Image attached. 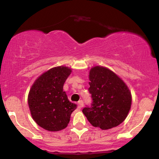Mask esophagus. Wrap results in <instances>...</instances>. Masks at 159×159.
<instances>
[{
	"label": "esophagus",
	"instance_id": "34e87169",
	"mask_svg": "<svg viewBox=\"0 0 159 159\" xmlns=\"http://www.w3.org/2000/svg\"><path fill=\"white\" fill-rule=\"evenodd\" d=\"M78 107H80V108H81V107H83L84 106V102L82 101V100H80V101H78Z\"/></svg>",
	"mask_w": 159,
	"mask_h": 159
}]
</instances>
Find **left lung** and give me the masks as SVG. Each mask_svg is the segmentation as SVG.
I'll use <instances>...</instances> for the list:
<instances>
[{
	"label": "left lung",
	"instance_id": "1",
	"mask_svg": "<svg viewBox=\"0 0 159 159\" xmlns=\"http://www.w3.org/2000/svg\"><path fill=\"white\" fill-rule=\"evenodd\" d=\"M92 106L83 114L91 125L102 130L119 125L125 120L132 105V94L125 83L111 69L100 66L89 73Z\"/></svg>",
	"mask_w": 159,
	"mask_h": 159
}]
</instances>
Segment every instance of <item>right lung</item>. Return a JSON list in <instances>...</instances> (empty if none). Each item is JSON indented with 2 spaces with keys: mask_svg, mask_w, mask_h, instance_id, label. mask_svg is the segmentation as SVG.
I'll return each instance as SVG.
<instances>
[{
  "mask_svg": "<svg viewBox=\"0 0 159 159\" xmlns=\"http://www.w3.org/2000/svg\"><path fill=\"white\" fill-rule=\"evenodd\" d=\"M72 72L61 66L45 72L33 84L27 102L34 121L50 132H57L68 125L72 113L77 108L69 102L63 84Z\"/></svg>",
  "mask_w": 159,
  "mask_h": 159,
  "instance_id": "1",
  "label": "right lung"
}]
</instances>
